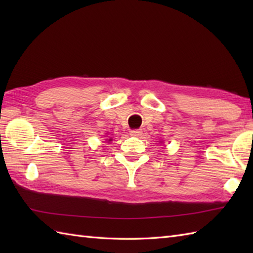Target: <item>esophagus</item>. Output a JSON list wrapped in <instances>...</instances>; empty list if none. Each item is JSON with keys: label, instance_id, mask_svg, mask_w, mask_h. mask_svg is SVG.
Returning a JSON list of instances; mask_svg holds the SVG:
<instances>
[{"label": "esophagus", "instance_id": "esophagus-1", "mask_svg": "<svg viewBox=\"0 0 253 253\" xmlns=\"http://www.w3.org/2000/svg\"><path fill=\"white\" fill-rule=\"evenodd\" d=\"M142 133L141 129H132L130 130V135L131 136H135V137H139Z\"/></svg>", "mask_w": 253, "mask_h": 253}]
</instances>
